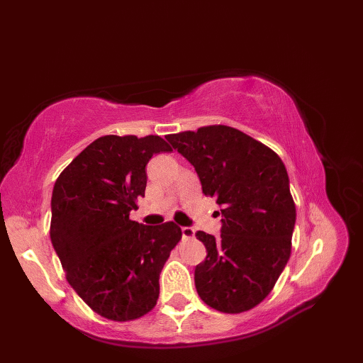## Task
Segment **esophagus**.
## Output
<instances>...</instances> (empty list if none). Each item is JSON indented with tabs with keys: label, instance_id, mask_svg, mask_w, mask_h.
<instances>
[{
	"label": "esophagus",
	"instance_id": "1",
	"mask_svg": "<svg viewBox=\"0 0 363 363\" xmlns=\"http://www.w3.org/2000/svg\"><path fill=\"white\" fill-rule=\"evenodd\" d=\"M181 233H182L184 238H193L194 237V230L191 226H182Z\"/></svg>",
	"mask_w": 363,
	"mask_h": 363
}]
</instances>
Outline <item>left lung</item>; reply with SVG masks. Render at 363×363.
Instances as JSON below:
<instances>
[{
    "label": "left lung",
    "mask_w": 363,
    "mask_h": 363,
    "mask_svg": "<svg viewBox=\"0 0 363 363\" xmlns=\"http://www.w3.org/2000/svg\"><path fill=\"white\" fill-rule=\"evenodd\" d=\"M166 140L191 163L203 193L220 207V237L197 231L207 256L194 271L208 306L240 313L271 293L291 253L296 206L277 152L231 126H206Z\"/></svg>",
    "instance_id": "1"
}]
</instances>
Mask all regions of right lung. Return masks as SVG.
Returning <instances> with one entry per match:
<instances>
[{"label":"right lung","mask_w":363,"mask_h":363,"mask_svg":"<svg viewBox=\"0 0 363 363\" xmlns=\"http://www.w3.org/2000/svg\"><path fill=\"white\" fill-rule=\"evenodd\" d=\"M172 151L157 135H106L91 143L57 178L50 237L70 287L95 312L132 320L156 306L159 278L181 240L174 222L129 219L144 197L145 166Z\"/></svg>","instance_id":"add662e5"}]
</instances>
